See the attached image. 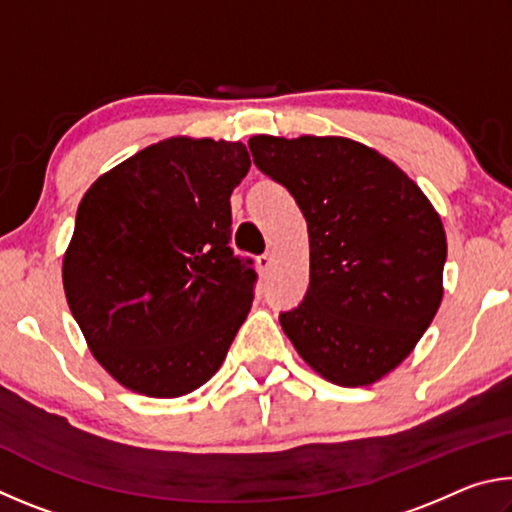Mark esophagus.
<instances>
[{
    "label": "esophagus",
    "instance_id": "34e87169",
    "mask_svg": "<svg viewBox=\"0 0 512 512\" xmlns=\"http://www.w3.org/2000/svg\"><path fill=\"white\" fill-rule=\"evenodd\" d=\"M257 266L262 268V271H268V268L273 266V255L271 253H264L262 257H257Z\"/></svg>",
    "mask_w": 512,
    "mask_h": 512
}]
</instances>
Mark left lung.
Segmentation results:
<instances>
[{
	"label": "left lung",
	"instance_id": "8db88e82",
	"mask_svg": "<svg viewBox=\"0 0 512 512\" xmlns=\"http://www.w3.org/2000/svg\"><path fill=\"white\" fill-rule=\"evenodd\" d=\"M248 149L307 221L309 289L280 314L284 334L332 384H375L409 357L443 300V221L395 162L348 137L255 135Z\"/></svg>",
	"mask_w": 512,
	"mask_h": 512
}]
</instances>
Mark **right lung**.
<instances>
[{
  "label": "right lung",
  "mask_w": 512,
  "mask_h": 512,
  "mask_svg": "<svg viewBox=\"0 0 512 512\" xmlns=\"http://www.w3.org/2000/svg\"><path fill=\"white\" fill-rule=\"evenodd\" d=\"M241 142L169 137L94 180L63 257L67 305L128 391L180 397L221 368L257 273L230 248Z\"/></svg>",
  "instance_id": "add662e5"
}]
</instances>
